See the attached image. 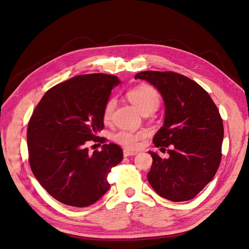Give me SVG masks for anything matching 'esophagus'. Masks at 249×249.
I'll return each mask as SVG.
<instances>
[{
	"label": "esophagus",
	"instance_id": "obj_1",
	"mask_svg": "<svg viewBox=\"0 0 249 249\" xmlns=\"http://www.w3.org/2000/svg\"><path fill=\"white\" fill-rule=\"evenodd\" d=\"M123 155H124V157H130V156H135V155H136V153H135V151H130V150L124 149V151H123Z\"/></svg>",
	"mask_w": 249,
	"mask_h": 249
}]
</instances>
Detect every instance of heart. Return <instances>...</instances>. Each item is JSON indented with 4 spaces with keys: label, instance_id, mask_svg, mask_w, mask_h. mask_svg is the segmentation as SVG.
I'll list each match as a JSON object with an SVG mask.
<instances>
[{
    "label": "heart",
    "instance_id": "b5f03b06",
    "mask_svg": "<svg viewBox=\"0 0 249 249\" xmlns=\"http://www.w3.org/2000/svg\"><path fill=\"white\" fill-rule=\"evenodd\" d=\"M128 100L132 103L136 109L142 113L145 112H155L160 105V95L156 89L149 85H140L127 92ZM116 101L114 99L107 100L103 109V119L104 121H109L111 115L115 109ZM145 136L144 133H133L129 131H119L114 134L113 139L117 143L128 148L134 149L137 148L140 140Z\"/></svg>",
    "mask_w": 249,
    "mask_h": 249
}]
</instances>
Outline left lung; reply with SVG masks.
I'll return each instance as SVG.
<instances>
[{"mask_svg":"<svg viewBox=\"0 0 249 249\" xmlns=\"http://www.w3.org/2000/svg\"><path fill=\"white\" fill-rule=\"evenodd\" d=\"M135 79L149 82L165 103L164 125L154 143L169 158L148 151L153 165L147 174L160 196L186 201L212 181L222 159L224 126L217 106L199 84L175 72L143 71Z\"/></svg>","mask_w":249,"mask_h":249,"instance_id":"1","label":"left lung"}]
</instances>
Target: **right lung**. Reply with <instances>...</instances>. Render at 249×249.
<instances>
[{"mask_svg": "<svg viewBox=\"0 0 249 249\" xmlns=\"http://www.w3.org/2000/svg\"><path fill=\"white\" fill-rule=\"evenodd\" d=\"M119 83L115 75H78L50 89L32 113L27 127L31 171L64 204L89 207L110 188L107 175L122 160V148L109 143L89 153L85 144L99 138L104 106Z\"/></svg>", "mask_w": 249, "mask_h": 249, "instance_id": "1", "label": "right lung"}]
</instances>
